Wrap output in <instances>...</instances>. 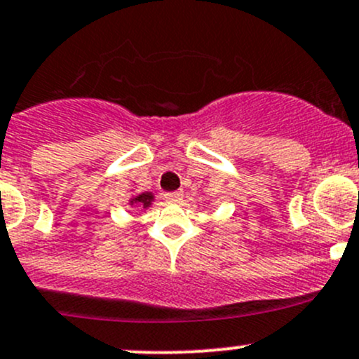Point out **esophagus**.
Here are the masks:
<instances>
[{
	"label": "esophagus",
	"mask_w": 359,
	"mask_h": 359,
	"mask_svg": "<svg viewBox=\"0 0 359 359\" xmlns=\"http://www.w3.org/2000/svg\"><path fill=\"white\" fill-rule=\"evenodd\" d=\"M163 198L167 203H180V199H182V192H167Z\"/></svg>",
	"instance_id": "obj_1"
}]
</instances>
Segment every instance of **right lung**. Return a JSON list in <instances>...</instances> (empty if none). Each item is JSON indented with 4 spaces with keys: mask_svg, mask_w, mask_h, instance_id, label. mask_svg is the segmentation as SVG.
<instances>
[{
    "mask_svg": "<svg viewBox=\"0 0 359 359\" xmlns=\"http://www.w3.org/2000/svg\"><path fill=\"white\" fill-rule=\"evenodd\" d=\"M153 201H154V194H153V192L146 191V192H141V194L132 196V198L129 199V205L130 206L137 205V206H141L142 210H148L149 206L153 205Z\"/></svg>",
    "mask_w": 359,
    "mask_h": 359,
    "instance_id": "right-lung-1",
    "label": "right lung"
}]
</instances>
